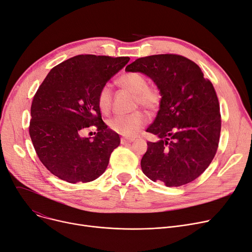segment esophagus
<instances>
[{
  "label": "esophagus",
  "instance_id": "1",
  "mask_svg": "<svg viewBox=\"0 0 252 252\" xmlns=\"http://www.w3.org/2000/svg\"><path fill=\"white\" fill-rule=\"evenodd\" d=\"M134 140H135V139H133V138H122V139H121V143H122L123 145H125V144H128V143L134 142Z\"/></svg>",
  "mask_w": 252,
  "mask_h": 252
}]
</instances>
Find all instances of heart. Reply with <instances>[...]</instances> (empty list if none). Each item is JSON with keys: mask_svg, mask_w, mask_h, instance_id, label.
<instances>
[{"mask_svg": "<svg viewBox=\"0 0 252 252\" xmlns=\"http://www.w3.org/2000/svg\"><path fill=\"white\" fill-rule=\"evenodd\" d=\"M123 89L135 95V105H141L150 111H155L161 104L162 96L156 87L148 86L147 78L140 72H126L117 79ZM98 107L103 113H108L112 104V92L108 85H104L98 92ZM148 117L143 111H135L126 115H116L108 121L111 130L125 137H134L147 124Z\"/></svg>", "mask_w": 252, "mask_h": 252, "instance_id": "b5f03b06", "label": "heart"}]
</instances>
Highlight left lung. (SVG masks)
Instances as JSON below:
<instances>
[{"label": "left lung", "mask_w": 252, "mask_h": 252, "mask_svg": "<svg viewBox=\"0 0 252 252\" xmlns=\"http://www.w3.org/2000/svg\"><path fill=\"white\" fill-rule=\"evenodd\" d=\"M126 71L146 74L162 96L155 121L146 130L159 140L147 142L143 173L166 187L194 181L213 161L219 147L221 121L213 84L195 62L176 54L139 58Z\"/></svg>", "instance_id": "obj_1"}]
</instances>
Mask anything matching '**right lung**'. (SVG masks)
I'll return each mask as SVG.
<instances>
[{"instance_id":"1","label":"right lung","mask_w":252,"mask_h":252,"mask_svg":"<svg viewBox=\"0 0 252 252\" xmlns=\"http://www.w3.org/2000/svg\"><path fill=\"white\" fill-rule=\"evenodd\" d=\"M128 57L77 55L53 67L33 97L30 135L47 169L71 184L88 183L107 168L121 139L102 121L98 92ZM95 126L97 134L83 137Z\"/></svg>"}]
</instances>
